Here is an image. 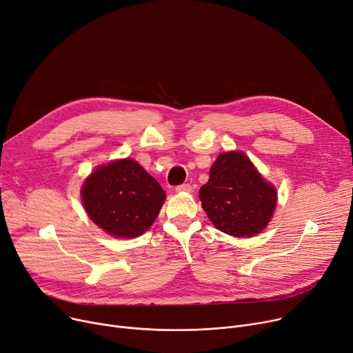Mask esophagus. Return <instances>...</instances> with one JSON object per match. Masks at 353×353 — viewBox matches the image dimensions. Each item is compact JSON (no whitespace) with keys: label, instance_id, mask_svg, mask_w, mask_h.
<instances>
[{"label":"esophagus","instance_id":"1","mask_svg":"<svg viewBox=\"0 0 353 353\" xmlns=\"http://www.w3.org/2000/svg\"><path fill=\"white\" fill-rule=\"evenodd\" d=\"M175 191L179 192V194H182V192H191L192 191V186L190 183H181V185L176 186Z\"/></svg>","mask_w":353,"mask_h":353}]
</instances>
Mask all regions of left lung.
I'll return each instance as SVG.
<instances>
[{
	"label": "left lung",
	"instance_id": "left-lung-1",
	"mask_svg": "<svg viewBox=\"0 0 353 353\" xmlns=\"http://www.w3.org/2000/svg\"><path fill=\"white\" fill-rule=\"evenodd\" d=\"M202 208L216 230L232 236H254L271 221L276 191L245 154H219L210 181L201 186Z\"/></svg>",
	"mask_w": 353,
	"mask_h": 353
}]
</instances>
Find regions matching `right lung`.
I'll list each match as a JSON object with an SVG mask.
<instances>
[{
  "label": "right lung",
  "mask_w": 353,
  "mask_h": 353,
  "mask_svg": "<svg viewBox=\"0 0 353 353\" xmlns=\"http://www.w3.org/2000/svg\"><path fill=\"white\" fill-rule=\"evenodd\" d=\"M81 196L101 230L135 238L152 225L167 195L155 178L127 158L98 167L82 185Z\"/></svg>",
  "instance_id": "1"
}]
</instances>
